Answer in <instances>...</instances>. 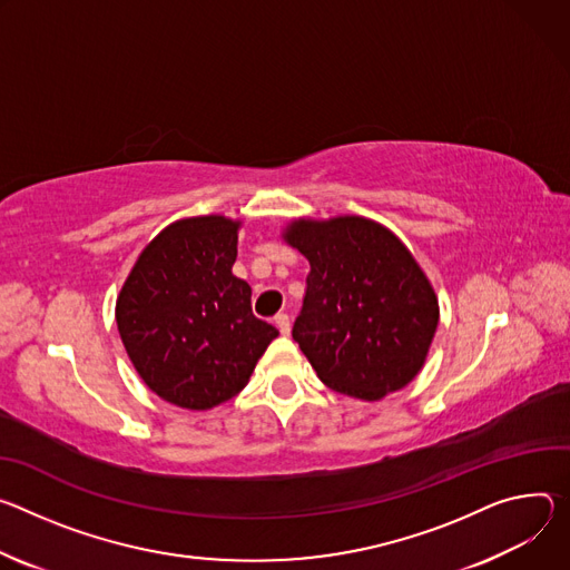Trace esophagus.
<instances>
[{
  "label": "esophagus",
  "instance_id": "1",
  "mask_svg": "<svg viewBox=\"0 0 570 570\" xmlns=\"http://www.w3.org/2000/svg\"><path fill=\"white\" fill-rule=\"evenodd\" d=\"M274 324L278 326V331H281L283 335H289V331H292V322H289V317H287L285 312L276 314V317H274Z\"/></svg>",
  "mask_w": 570,
  "mask_h": 570
}]
</instances>
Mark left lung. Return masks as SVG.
I'll return each instance as SVG.
<instances>
[{"label": "left lung", "mask_w": 570, "mask_h": 570, "mask_svg": "<svg viewBox=\"0 0 570 570\" xmlns=\"http://www.w3.org/2000/svg\"><path fill=\"white\" fill-rule=\"evenodd\" d=\"M285 239L309 263L292 337L320 381L362 401L405 387L425 362L439 305L403 242L364 217L298 219Z\"/></svg>", "instance_id": "obj_1"}]
</instances>
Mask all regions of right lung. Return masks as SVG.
<instances>
[{
    "mask_svg": "<svg viewBox=\"0 0 570 570\" xmlns=\"http://www.w3.org/2000/svg\"><path fill=\"white\" fill-rule=\"evenodd\" d=\"M237 228L219 215L180 219L140 253L117 298V331L151 392L210 410L248 383L278 331L250 309L233 276Z\"/></svg>",
    "mask_w": 570,
    "mask_h": 570,
    "instance_id": "add662e5",
    "label": "right lung"
}]
</instances>
